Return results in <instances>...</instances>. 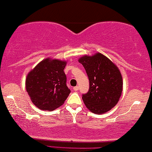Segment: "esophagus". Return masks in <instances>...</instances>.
<instances>
[{
	"label": "esophagus",
	"mask_w": 152,
	"mask_h": 152,
	"mask_svg": "<svg viewBox=\"0 0 152 152\" xmlns=\"http://www.w3.org/2000/svg\"><path fill=\"white\" fill-rule=\"evenodd\" d=\"M73 90H74V91H78V90H79V86H75L74 88H73Z\"/></svg>",
	"instance_id": "esophagus-1"
}]
</instances>
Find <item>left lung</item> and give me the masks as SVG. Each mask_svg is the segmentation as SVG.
<instances>
[{
    "label": "left lung",
    "instance_id": "left-lung-1",
    "mask_svg": "<svg viewBox=\"0 0 152 152\" xmlns=\"http://www.w3.org/2000/svg\"><path fill=\"white\" fill-rule=\"evenodd\" d=\"M88 77V92L82 95L87 109L103 114L115 107L123 88L122 77L118 66L102 53L84 55L79 59Z\"/></svg>",
    "mask_w": 152,
    "mask_h": 152
}]
</instances>
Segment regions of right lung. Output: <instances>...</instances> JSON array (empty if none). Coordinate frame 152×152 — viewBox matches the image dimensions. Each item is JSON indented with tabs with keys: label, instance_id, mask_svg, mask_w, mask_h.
Masks as SVG:
<instances>
[{
	"label": "right lung",
	"instance_id": "1",
	"mask_svg": "<svg viewBox=\"0 0 152 152\" xmlns=\"http://www.w3.org/2000/svg\"><path fill=\"white\" fill-rule=\"evenodd\" d=\"M67 61L48 57L28 72L26 88L32 103L39 109L53 111L64 103L70 91L64 70Z\"/></svg>",
	"mask_w": 152,
	"mask_h": 152
}]
</instances>
